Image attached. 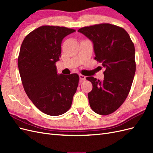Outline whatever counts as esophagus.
<instances>
[{"mask_svg":"<svg viewBox=\"0 0 153 153\" xmlns=\"http://www.w3.org/2000/svg\"><path fill=\"white\" fill-rule=\"evenodd\" d=\"M79 76H80V79L81 80H85V78H86V77H85L84 75H80Z\"/></svg>","mask_w":153,"mask_h":153,"instance_id":"34e87169","label":"esophagus"}]
</instances>
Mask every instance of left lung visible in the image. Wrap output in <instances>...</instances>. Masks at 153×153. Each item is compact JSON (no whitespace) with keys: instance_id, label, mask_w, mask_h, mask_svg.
I'll return each mask as SVG.
<instances>
[{"instance_id":"left-lung-1","label":"left lung","mask_w":153,"mask_h":153,"mask_svg":"<svg viewBox=\"0 0 153 153\" xmlns=\"http://www.w3.org/2000/svg\"><path fill=\"white\" fill-rule=\"evenodd\" d=\"M93 43L94 59L105 68L103 81L93 76L88 93L91 108L106 115L117 110L129 94L136 71L135 47L128 32L122 27L101 24L78 29Z\"/></svg>"}]
</instances>
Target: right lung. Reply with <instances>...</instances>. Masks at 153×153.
Segmentation results:
<instances>
[{
    "label": "right lung",
    "mask_w": 153,
    "mask_h": 153,
    "mask_svg": "<svg viewBox=\"0 0 153 153\" xmlns=\"http://www.w3.org/2000/svg\"><path fill=\"white\" fill-rule=\"evenodd\" d=\"M75 29L43 25L23 41L18 59L21 80L27 96L43 113L57 116L70 108L76 91V73L58 75L55 62L61 57L62 41Z\"/></svg>",
    "instance_id": "add662e5"
}]
</instances>
